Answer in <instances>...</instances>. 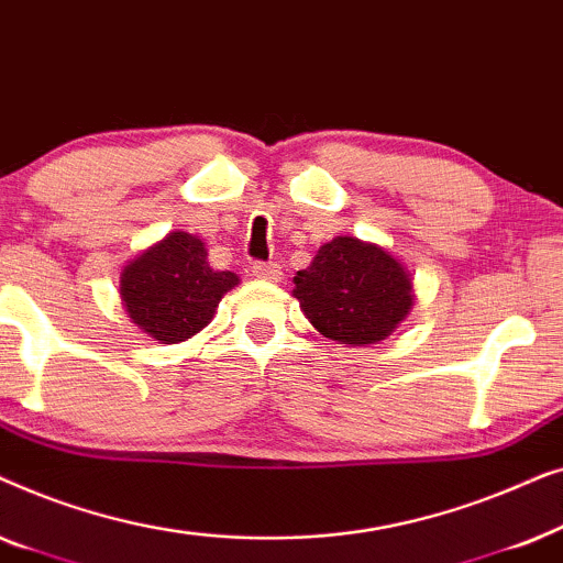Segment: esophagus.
Wrapping results in <instances>:
<instances>
[{
    "mask_svg": "<svg viewBox=\"0 0 563 563\" xmlns=\"http://www.w3.org/2000/svg\"><path fill=\"white\" fill-rule=\"evenodd\" d=\"M251 272L256 279H264V282L282 279V268H279V264H274V261H268V264H264V261H256V264L251 266Z\"/></svg>",
    "mask_w": 563,
    "mask_h": 563,
    "instance_id": "1",
    "label": "esophagus"
}]
</instances>
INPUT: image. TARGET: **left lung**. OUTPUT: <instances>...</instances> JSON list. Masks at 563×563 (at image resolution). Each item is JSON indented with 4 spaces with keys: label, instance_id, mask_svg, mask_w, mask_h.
Masks as SVG:
<instances>
[{
    "label": "left lung",
    "instance_id": "1",
    "mask_svg": "<svg viewBox=\"0 0 563 563\" xmlns=\"http://www.w3.org/2000/svg\"><path fill=\"white\" fill-rule=\"evenodd\" d=\"M307 320L330 341H384L412 307V282L397 258L356 238H333L295 276Z\"/></svg>",
    "mask_w": 563,
    "mask_h": 563
}]
</instances>
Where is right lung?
Instances as JSON below:
<instances>
[{
  "label": "right lung",
  "mask_w": 563,
  "mask_h": 563,
  "mask_svg": "<svg viewBox=\"0 0 563 563\" xmlns=\"http://www.w3.org/2000/svg\"><path fill=\"white\" fill-rule=\"evenodd\" d=\"M233 272H214L199 238L172 233L130 261L122 272V302L130 320L164 343L187 341L212 320Z\"/></svg>",
  "instance_id": "add662e5"
}]
</instances>
